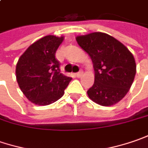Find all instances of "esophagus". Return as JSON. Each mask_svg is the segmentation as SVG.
Masks as SVG:
<instances>
[{"label":"esophagus","mask_w":148,"mask_h":148,"mask_svg":"<svg viewBox=\"0 0 148 148\" xmlns=\"http://www.w3.org/2000/svg\"><path fill=\"white\" fill-rule=\"evenodd\" d=\"M83 74H84V72H83L82 70H80L79 73H77V74H76V76H77L78 78H80V77H82V75H83Z\"/></svg>","instance_id":"obj_1"}]
</instances>
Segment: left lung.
I'll return each mask as SVG.
<instances>
[{"label":"left lung","instance_id":"obj_1","mask_svg":"<svg viewBox=\"0 0 148 148\" xmlns=\"http://www.w3.org/2000/svg\"><path fill=\"white\" fill-rule=\"evenodd\" d=\"M79 45L93 61L94 84L88 96L101 106H112L129 91L136 74V62L123 44L103 32L78 36Z\"/></svg>","mask_w":148,"mask_h":148}]
</instances>
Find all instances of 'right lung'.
<instances>
[{
  "label": "right lung",
  "instance_id": "add662e5",
  "mask_svg": "<svg viewBox=\"0 0 148 148\" xmlns=\"http://www.w3.org/2000/svg\"><path fill=\"white\" fill-rule=\"evenodd\" d=\"M64 36H46L29 45L16 64L18 85L31 103L40 106L51 104L64 93L72 78L60 73L55 58Z\"/></svg>",
  "mask_w": 148,
  "mask_h": 148
}]
</instances>
